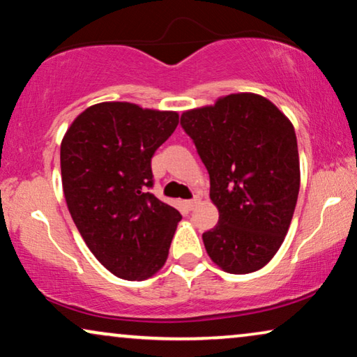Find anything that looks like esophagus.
<instances>
[{"mask_svg":"<svg viewBox=\"0 0 357 357\" xmlns=\"http://www.w3.org/2000/svg\"><path fill=\"white\" fill-rule=\"evenodd\" d=\"M199 202H201V201H199V199H191V201H186L184 204H186V207L189 208V211H192L194 207L199 206Z\"/></svg>","mask_w":357,"mask_h":357,"instance_id":"1","label":"esophagus"}]
</instances>
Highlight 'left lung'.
<instances>
[{"mask_svg": "<svg viewBox=\"0 0 357 357\" xmlns=\"http://www.w3.org/2000/svg\"><path fill=\"white\" fill-rule=\"evenodd\" d=\"M181 126L211 176L218 223L202 235L207 255L230 274L264 268L286 238L301 188L292 122L255 93L184 111Z\"/></svg>", "mask_w": 357, "mask_h": 357, "instance_id": "1", "label": "left lung"}]
</instances>
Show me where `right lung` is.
<instances>
[{"instance_id": "right-lung-1", "label": "right lung", "mask_w": 357, "mask_h": 357, "mask_svg": "<svg viewBox=\"0 0 357 357\" xmlns=\"http://www.w3.org/2000/svg\"><path fill=\"white\" fill-rule=\"evenodd\" d=\"M179 122L174 111L107 101L79 114L60 146L66 206L84 243L107 271L144 281L166 263L181 213L161 202L151 156Z\"/></svg>"}]
</instances>
